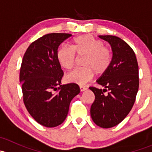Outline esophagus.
I'll return each mask as SVG.
<instances>
[{
    "label": "esophagus",
    "mask_w": 152,
    "mask_h": 152,
    "mask_svg": "<svg viewBox=\"0 0 152 152\" xmlns=\"http://www.w3.org/2000/svg\"><path fill=\"white\" fill-rule=\"evenodd\" d=\"M79 88H80L81 92H83V91H85V90H87V87H83V86H80V87H79Z\"/></svg>",
    "instance_id": "esophagus-1"
}]
</instances>
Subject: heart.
<instances>
[{
	"mask_svg": "<svg viewBox=\"0 0 152 152\" xmlns=\"http://www.w3.org/2000/svg\"><path fill=\"white\" fill-rule=\"evenodd\" d=\"M77 57H83V68L76 69L65 76L69 83L85 85L91 80L95 73L103 75L111 65L113 54L110 48L104 45L103 42L90 34L76 37L73 39L70 48L62 46L57 51V60L61 67L70 70L74 66Z\"/></svg>",
	"mask_w": 152,
	"mask_h": 152,
	"instance_id": "obj_1",
	"label": "heart"
}]
</instances>
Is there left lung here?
<instances>
[{"mask_svg":"<svg viewBox=\"0 0 152 152\" xmlns=\"http://www.w3.org/2000/svg\"><path fill=\"white\" fill-rule=\"evenodd\" d=\"M99 37L111 45L113 60L96 81L104 89L90 87L95 94L90 115L96 125L107 129L120 124L134 105L139 87L138 64L134 50L123 39L113 35Z\"/></svg>","mask_w":152,"mask_h":152,"instance_id":"8db88e82","label":"left lung"}]
</instances>
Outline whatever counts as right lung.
<instances>
[{"mask_svg":"<svg viewBox=\"0 0 152 152\" xmlns=\"http://www.w3.org/2000/svg\"><path fill=\"white\" fill-rule=\"evenodd\" d=\"M70 34L51 33L27 48L20 71L23 102L38 124L55 127L66 118L72 99L80 93L76 84L61 85L63 71L57 60L59 45Z\"/></svg>","mask_w":152,"mask_h":152,"instance_id":"1","label":"right lung"}]
</instances>
